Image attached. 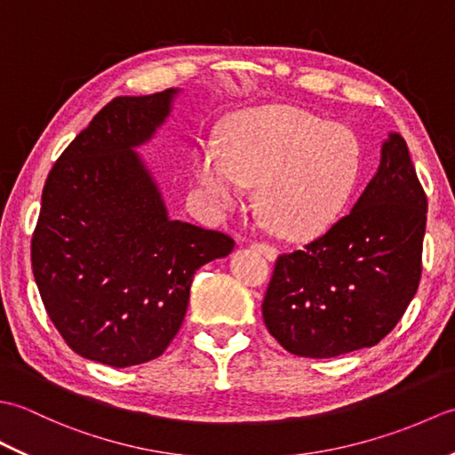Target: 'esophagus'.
I'll use <instances>...</instances> for the list:
<instances>
[{
  "label": "esophagus",
  "mask_w": 455,
  "mask_h": 455,
  "mask_svg": "<svg viewBox=\"0 0 455 455\" xmlns=\"http://www.w3.org/2000/svg\"><path fill=\"white\" fill-rule=\"evenodd\" d=\"M252 248H254V250H258V252L262 254V256H266V258L269 259V262H275L277 256H279L277 248L269 246V244H266V243H254V244H252Z\"/></svg>",
  "instance_id": "1"
}]
</instances>
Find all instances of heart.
Instances as JSON below:
<instances>
[{"label": "heart", "instance_id": "b5f03b06", "mask_svg": "<svg viewBox=\"0 0 455 455\" xmlns=\"http://www.w3.org/2000/svg\"><path fill=\"white\" fill-rule=\"evenodd\" d=\"M360 170L362 147L350 129L295 108L244 113L227 148L209 140L196 158V180L212 207H235L258 183V211L295 240L321 236L344 215Z\"/></svg>", "mask_w": 455, "mask_h": 455}]
</instances>
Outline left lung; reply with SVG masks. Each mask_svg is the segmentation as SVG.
<instances>
[{
	"mask_svg": "<svg viewBox=\"0 0 455 455\" xmlns=\"http://www.w3.org/2000/svg\"><path fill=\"white\" fill-rule=\"evenodd\" d=\"M427 209L407 142L391 131L350 212L277 258L262 305L269 334L303 357L342 355L387 336L419 289Z\"/></svg>",
	"mask_w": 455,
	"mask_h": 455,
	"instance_id": "left-lung-1",
	"label": "left lung"
}]
</instances>
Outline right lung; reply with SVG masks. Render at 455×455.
Here are the masks:
<instances>
[{"label":"right lung","mask_w":455,"mask_h":455,"mask_svg":"<svg viewBox=\"0 0 455 455\" xmlns=\"http://www.w3.org/2000/svg\"><path fill=\"white\" fill-rule=\"evenodd\" d=\"M180 93L113 100L46 178L33 274L51 321L85 360L129 367L158 357L186 316L193 275L235 248L217 230L173 220L137 152Z\"/></svg>","instance_id":"add662e5"}]
</instances>
